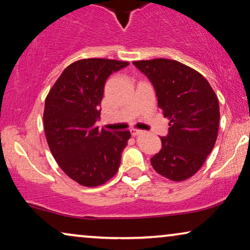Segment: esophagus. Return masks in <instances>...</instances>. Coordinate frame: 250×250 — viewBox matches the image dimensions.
<instances>
[{"label":"esophagus","instance_id":"1","mask_svg":"<svg viewBox=\"0 0 250 250\" xmlns=\"http://www.w3.org/2000/svg\"><path fill=\"white\" fill-rule=\"evenodd\" d=\"M129 132H131L133 136H137L140 135V134H142V131H139V129H135V128H131L129 129Z\"/></svg>","mask_w":250,"mask_h":250}]
</instances>
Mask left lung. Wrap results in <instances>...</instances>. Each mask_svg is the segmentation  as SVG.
Returning <instances> with one entry per match:
<instances>
[{
  "mask_svg": "<svg viewBox=\"0 0 250 250\" xmlns=\"http://www.w3.org/2000/svg\"><path fill=\"white\" fill-rule=\"evenodd\" d=\"M153 85L158 106L169 123L162 147L151 158L153 169L173 182L196 173L218 137L219 100L208 80L177 61L155 59L133 62Z\"/></svg>",
  "mask_w": 250,
  "mask_h": 250,
  "instance_id": "obj_1",
  "label": "left lung"
}]
</instances>
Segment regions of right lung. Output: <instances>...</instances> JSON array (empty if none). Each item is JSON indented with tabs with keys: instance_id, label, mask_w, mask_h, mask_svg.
<instances>
[{
	"instance_id": "add662e5",
	"label": "right lung",
	"mask_w": 250,
	"mask_h": 250,
	"mask_svg": "<svg viewBox=\"0 0 250 250\" xmlns=\"http://www.w3.org/2000/svg\"><path fill=\"white\" fill-rule=\"evenodd\" d=\"M129 63L80 60L65 68L45 101L47 143L61 169L74 182L96 187L116 175L131 133L99 129L106 80Z\"/></svg>"
}]
</instances>
